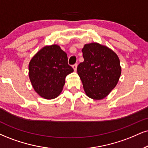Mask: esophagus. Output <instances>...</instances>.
<instances>
[{
  "instance_id": "1",
  "label": "esophagus",
  "mask_w": 148,
  "mask_h": 148,
  "mask_svg": "<svg viewBox=\"0 0 148 148\" xmlns=\"http://www.w3.org/2000/svg\"><path fill=\"white\" fill-rule=\"evenodd\" d=\"M77 64H75L74 65H73V68L75 71H77Z\"/></svg>"
}]
</instances>
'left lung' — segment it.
<instances>
[{"mask_svg":"<svg viewBox=\"0 0 148 148\" xmlns=\"http://www.w3.org/2000/svg\"><path fill=\"white\" fill-rule=\"evenodd\" d=\"M84 60L77 66V74L86 95L91 99L105 98L117 84L121 73L120 61L108 47L92 42L82 50Z\"/></svg>","mask_w":148,"mask_h":148,"instance_id":"1","label":"left lung"}]
</instances>
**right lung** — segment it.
Here are the masks:
<instances>
[{
	"mask_svg": "<svg viewBox=\"0 0 148 148\" xmlns=\"http://www.w3.org/2000/svg\"><path fill=\"white\" fill-rule=\"evenodd\" d=\"M72 72L73 69L69 65L67 54L57 45L44 47L29 64V76L33 88L47 99L59 96L66 77Z\"/></svg>",
	"mask_w": 148,
	"mask_h": 148,
	"instance_id": "add662e5",
	"label": "right lung"
}]
</instances>
